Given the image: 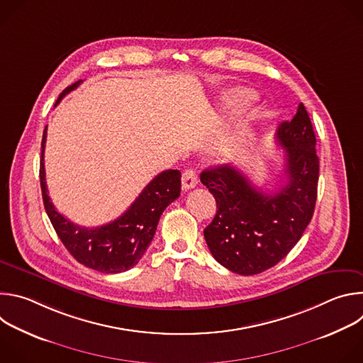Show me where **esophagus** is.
Masks as SVG:
<instances>
[{"instance_id": "34e87169", "label": "esophagus", "mask_w": 363, "mask_h": 363, "mask_svg": "<svg viewBox=\"0 0 363 363\" xmlns=\"http://www.w3.org/2000/svg\"><path fill=\"white\" fill-rule=\"evenodd\" d=\"M198 184V178H196V174L195 171L192 169H186L184 174H182V188L186 191V189H192L195 188Z\"/></svg>"}]
</instances>
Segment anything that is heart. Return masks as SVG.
<instances>
[{
  "label": "heart",
  "mask_w": 363,
  "mask_h": 363,
  "mask_svg": "<svg viewBox=\"0 0 363 363\" xmlns=\"http://www.w3.org/2000/svg\"><path fill=\"white\" fill-rule=\"evenodd\" d=\"M231 101L237 103V105H250V103L255 99V93L250 89H235L230 94Z\"/></svg>",
  "instance_id": "1"
}]
</instances>
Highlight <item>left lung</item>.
Masks as SVG:
<instances>
[{
  "label": "left lung",
  "instance_id": "1",
  "mask_svg": "<svg viewBox=\"0 0 363 363\" xmlns=\"http://www.w3.org/2000/svg\"><path fill=\"white\" fill-rule=\"evenodd\" d=\"M284 147V185L273 194L257 189L233 165L205 169L201 182L217 201L203 230L216 260L233 273L252 276L276 266L301 238L315 213L319 158L313 125L303 103L276 130Z\"/></svg>",
  "mask_w": 363,
  "mask_h": 363
}]
</instances>
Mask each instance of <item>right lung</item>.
<instances>
[{"mask_svg": "<svg viewBox=\"0 0 363 363\" xmlns=\"http://www.w3.org/2000/svg\"><path fill=\"white\" fill-rule=\"evenodd\" d=\"M80 83L82 80L66 87L56 105ZM45 138L47 126L43 132L40 161L43 202L51 224L67 251L80 264L108 274L122 273L136 266L157 231L162 213L181 195V172L168 169L155 177L129 208L115 221L94 228L82 227L62 216L50 201L44 169Z\"/></svg>", "mask_w": 363, "mask_h": 363, "instance_id": "add662e5", "label": "right lung"}]
</instances>
